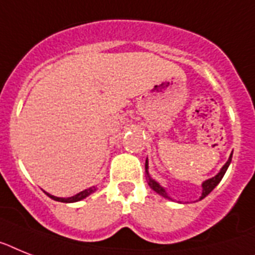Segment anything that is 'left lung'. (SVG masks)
<instances>
[{
	"label": "left lung",
	"mask_w": 255,
	"mask_h": 255,
	"mask_svg": "<svg viewBox=\"0 0 255 255\" xmlns=\"http://www.w3.org/2000/svg\"><path fill=\"white\" fill-rule=\"evenodd\" d=\"M232 154H233V152H232ZM232 154L229 156V160L227 161V163H225L224 166L221 167V170L219 171V173H217L215 177L210 178V179H207V181L203 182V183H202L203 192H202V196H200V200L204 199V198H206V196L208 195V194H210V192L212 191V190H214V188L216 187L217 185H219V183H220V181L223 179V177H224L225 171H227V169H228V166H229V163H231V161H232ZM145 173H146V177H148V185L150 186V188H152V190H154L157 194H160L161 196H163V198H167V199H170V198L167 196V192L165 191V188H163L162 186L158 183V182H156L154 179H152V178H150V175H149V173H148V160L145 161Z\"/></svg>",
	"instance_id": "8db88e82"
}]
</instances>
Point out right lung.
Returning <instances> with one entry per match:
<instances>
[{"label": "right lung", "instance_id": "add662e5", "mask_svg": "<svg viewBox=\"0 0 255 255\" xmlns=\"http://www.w3.org/2000/svg\"><path fill=\"white\" fill-rule=\"evenodd\" d=\"M95 190H97V188L94 187V186H93V187H89L88 190H84V191H81V192H78L77 195H74V196H70V198H57V196H53V195H51V194H48V192H45V194H47V195L49 196V198H51V199H53V200H56V202H63V203H74V202H78V200H82V199H85V198H86V196H89L90 195V194H93V192L95 191Z\"/></svg>", "mask_w": 255, "mask_h": 255}]
</instances>
